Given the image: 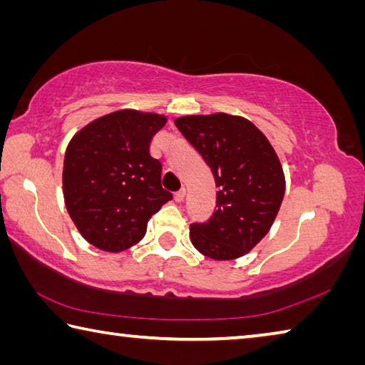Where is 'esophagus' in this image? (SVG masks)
I'll list each match as a JSON object with an SVG mask.
<instances>
[{"label": "esophagus", "mask_w": 365, "mask_h": 365, "mask_svg": "<svg viewBox=\"0 0 365 365\" xmlns=\"http://www.w3.org/2000/svg\"><path fill=\"white\" fill-rule=\"evenodd\" d=\"M185 195H187V191H185V188H182V190H178L177 193L174 195V200L177 201V202H182L183 200H185Z\"/></svg>", "instance_id": "34e87169"}]
</instances>
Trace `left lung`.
Returning <instances> with one entry per match:
<instances>
[{
    "instance_id": "left-lung-1",
    "label": "left lung",
    "mask_w": 365,
    "mask_h": 365,
    "mask_svg": "<svg viewBox=\"0 0 365 365\" xmlns=\"http://www.w3.org/2000/svg\"><path fill=\"white\" fill-rule=\"evenodd\" d=\"M207 163L218 187L207 223L190 225L193 246L214 260L246 255L268 233L279 212L286 177L273 145L249 119L228 113L175 119Z\"/></svg>"
}]
</instances>
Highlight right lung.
Returning a JSON list of instances; mask_svg holds the SVG:
<instances>
[{
    "instance_id": "1",
    "label": "right lung",
    "mask_w": 365,
    "mask_h": 365,
    "mask_svg": "<svg viewBox=\"0 0 365 365\" xmlns=\"http://www.w3.org/2000/svg\"><path fill=\"white\" fill-rule=\"evenodd\" d=\"M168 118L132 108L79 129L65 151L63 200L73 223L92 246L123 252L142 240L147 223L172 195L161 187V163L150 142Z\"/></svg>"
}]
</instances>
